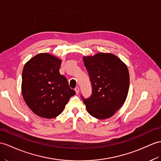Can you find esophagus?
<instances>
[{"instance_id": "34e87169", "label": "esophagus", "mask_w": 161, "mask_h": 161, "mask_svg": "<svg viewBox=\"0 0 161 161\" xmlns=\"http://www.w3.org/2000/svg\"><path fill=\"white\" fill-rule=\"evenodd\" d=\"M74 90H75V92H76V94H78V92H79V88H78V87H76L75 89H74Z\"/></svg>"}]
</instances>
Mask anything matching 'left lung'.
<instances>
[{
    "label": "left lung",
    "mask_w": 161,
    "mask_h": 161,
    "mask_svg": "<svg viewBox=\"0 0 161 161\" xmlns=\"http://www.w3.org/2000/svg\"><path fill=\"white\" fill-rule=\"evenodd\" d=\"M83 62L92 86V96L83 99L87 111L96 119H108L126 100L130 85L127 65L112 53L84 56Z\"/></svg>",
    "instance_id": "1"
}]
</instances>
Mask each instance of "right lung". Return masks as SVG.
I'll use <instances>...</instances> for the list:
<instances>
[{
  "instance_id": "obj_1",
  "label": "right lung",
  "mask_w": 161,
  "mask_h": 161,
  "mask_svg": "<svg viewBox=\"0 0 161 161\" xmlns=\"http://www.w3.org/2000/svg\"><path fill=\"white\" fill-rule=\"evenodd\" d=\"M61 59L49 53H40L27 61L22 76V93L35 115L53 119L64 111L75 91L70 89L59 68Z\"/></svg>"
}]
</instances>
